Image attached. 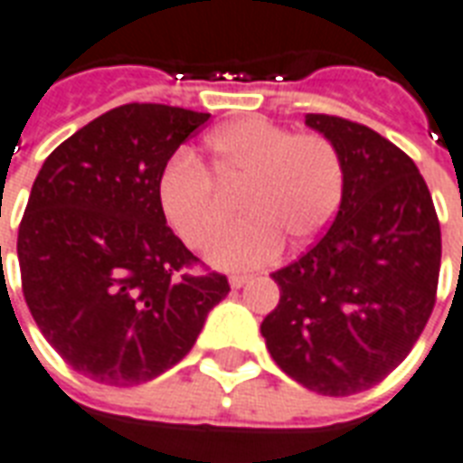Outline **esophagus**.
<instances>
[{"label": "esophagus", "instance_id": "1", "mask_svg": "<svg viewBox=\"0 0 463 463\" xmlns=\"http://www.w3.org/2000/svg\"><path fill=\"white\" fill-rule=\"evenodd\" d=\"M250 279H252V277H247V274H232V277H231V287L232 288H242L247 284V281H250Z\"/></svg>", "mask_w": 463, "mask_h": 463}]
</instances>
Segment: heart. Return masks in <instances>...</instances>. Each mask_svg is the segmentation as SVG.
Listing matches in <instances>:
<instances>
[{
    "instance_id": "obj_1",
    "label": "heart",
    "mask_w": 463,
    "mask_h": 463,
    "mask_svg": "<svg viewBox=\"0 0 463 463\" xmlns=\"http://www.w3.org/2000/svg\"><path fill=\"white\" fill-rule=\"evenodd\" d=\"M206 167L176 155L160 179L167 223L192 250H206L225 223L221 189L238 192L242 218L208 260L223 269H252L284 242L306 247L326 231L345 194V165L333 140L316 130L291 133L267 118H238L203 140Z\"/></svg>"
}]
</instances>
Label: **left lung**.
<instances>
[{"mask_svg": "<svg viewBox=\"0 0 463 463\" xmlns=\"http://www.w3.org/2000/svg\"><path fill=\"white\" fill-rule=\"evenodd\" d=\"M345 165L340 211L326 235L271 274L279 306L262 337L281 372L323 396L386 379L418 342L437 301L442 232L415 162L340 116L306 114Z\"/></svg>", "mask_w": 463, "mask_h": 463, "instance_id": "1", "label": "left lung"}]
</instances>
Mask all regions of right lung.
<instances>
[{
	"instance_id": "right-lung-1",
	"label": "right lung",
	"mask_w": 463,
	"mask_h": 463,
	"mask_svg": "<svg viewBox=\"0 0 463 463\" xmlns=\"http://www.w3.org/2000/svg\"><path fill=\"white\" fill-rule=\"evenodd\" d=\"M208 114L123 104L65 143L38 172L19 225L21 288L35 326L75 372L133 386L186 357L228 277L196 271L167 225L160 179Z\"/></svg>"
}]
</instances>
